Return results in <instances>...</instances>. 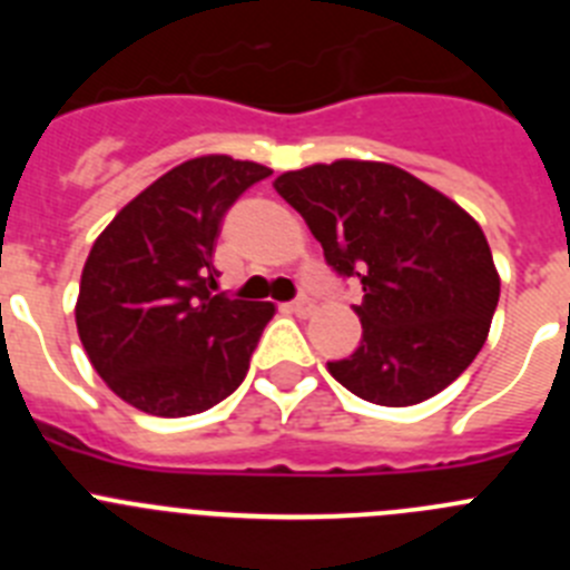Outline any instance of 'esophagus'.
<instances>
[{"label":"esophagus","mask_w":570,"mask_h":570,"mask_svg":"<svg viewBox=\"0 0 570 570\" xmlns=\"http://www.w3.org/2000/svg\"><path fill=\"white\" fill-rule=\"evenodd\" d=\"M288 308H291V311H294V314H296V316H308V314H311V311H314V302H311V299H308V296H296V299H294V302H291Z\"/></svg>","instance_id":"1"}]
</instances>
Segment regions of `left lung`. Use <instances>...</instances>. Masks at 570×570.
I'll list each match as a JSON object with an SVG mask.
<instances>
[{
	"instance_id": "left-lung-1",
	"label": "left lung",
	"mask_w": 570,
	"mask_h": 570,
	"mask_svg": "<svg viewBox=\"0 0 570 570\" xmlns=\"http://www.w3.org/2000/svg\"><path fill=\"white\" fill-rule=\"evenodd\" d=\"M299 210L342 279L362 285V340L328 371L360 400L402 407L448 387L485 345L500 276L482 228L448 196L385 163L288 170Z\"/></svg>"
}]
</instances>
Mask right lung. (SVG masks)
I'll return each instance as SVG.
<instances>
[{
  "label": "right lung",
  "instance_id": "1",
  "mask_svg": "<svg viewBox=\"0 0 570 570\" xmlns=\"http://www.w3.org/2000/svg\"><path fill=\"white\" fill-rule=\"evenodd\" d=\"M268 176L230 156L188 159L94 242L77 328L119 400L154 416H190L242 385L274 305L214 294V242L230 205Z\"/></svg>",
  "mask_w": 570,
  "mask_h": 570
}]
</instances>
